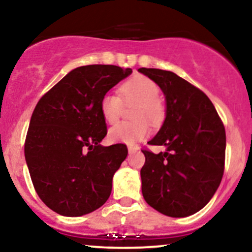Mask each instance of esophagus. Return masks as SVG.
I'll list each match as a JSON object with an SVG mask.
<instances>
[{
    "label": "esophagus",
    "instance_id": "1",
    "mask_svg": "<svg viewBox=\"0 0 252 252\" xmlns=\"http://www.w3.org/2000/svg\"><path fill=\"white\" fill-rule=\"evenodd\" d=\"M138 150L137 147H134V146H130L128 147V153L129 154H134V153H136Z\"/></svg>",
    "mask_w": 252,
    "mask_h": 252
}]
</instances>
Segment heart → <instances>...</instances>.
<instances>
[{"label": "heart", "mask_w": 252, "mask_h": 252, "mask_svg": "<svg viewBox=\"0 0 252 252\" xmlns=\"http://www.w3.org/2000/svg\"><path fill=\"white\" fill-rule=\"evenodd\" d=\"M121 94L126 103H138L134 115L135 120L138 121L112 126L109 131V138L115 143L135 144L150 134V126L146 118L152 122H158L163 117V106L158 100L160 89L152 79L140 76L124 83L121 88ZM122 106V99L116 94L108 92L104 94L100 100V112L105 122L116 123Z\"/></svg>", "instance_id": "obj_1"}]
</instances>
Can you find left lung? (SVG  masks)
<instances>
[{"label": "left lung", "instance_id": "8db88e82", "mask_svg": "<svg viewBox=\"0 0 252 252\" xmlns=\"http://www.w3.org/2000/svg\"><path fill=\"white\" fill-rule=\"evenodd\" d=\"M156 83L166 99V117L149 141L164 146L142 150V194L164 216L184 218L200 211L215 195L224 173L226 135L209 97L174 72L138 68Z\"/></svg>", "mask_w": 252, "mask_h": 252}]
</instances>
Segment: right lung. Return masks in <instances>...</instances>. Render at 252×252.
<instances>
[{"label":"right lung","mask_w":252,"mask_h":252,"mask_svg":"<svg viewBox=\"0 0 252 252\" xmlns=\"http://www.w3.org/2000/svg\"><path fill=\"white\" fill-rule=\"evenodd\" d=\"M131 73L114 65L80 66L37 102L25 158L37 195L58 215H88L111 194L112 179L128 149L122 143L100 144L106 135L100 100Z\"/></svg>","instance_id":"right-lung-1"}]
</instances>
